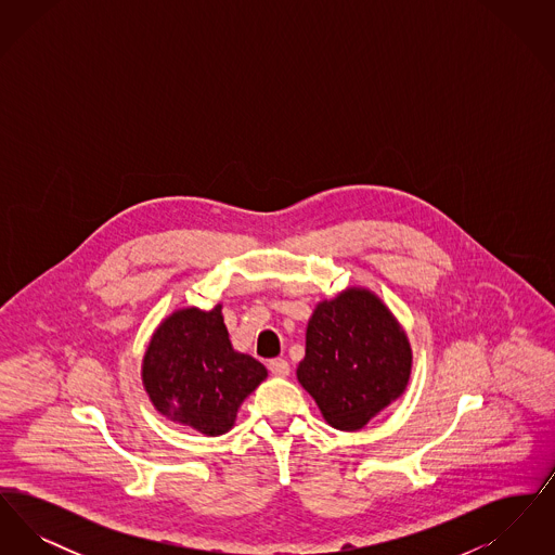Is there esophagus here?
<instances>
[{"label": "esophagus", "mask_w": 555, "mask_h": 555, "mask_svg": "<svg viewBox=\"0 0 555 555\" xmlns=\"http://www.w3.org/2000/svg\"><path fill=\"white\" fill-rule=\"evenodd\" d=\"M268 370L274 374V376H289V362L285 358H274L268 362Z\"/></svg>", "instance_id": "1"}]
</instances>
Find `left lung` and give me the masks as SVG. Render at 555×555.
Here are the masks:
<instances>
[{
    "instance_id": "left-lung-1",
    "label": "left lung",
    "mask_w": 555,
    "mask_h": 555,
    "mask_svg": "<svg viewBox=\"0 0 555 555\" xmlns=\"http://www.w3.org/2000/svg\"><path fill=\"white\" fill-rule=\"evenodd\" d=\"M412 345L385 301L366 287H347L318 301L306 328L299 385L337 430H360L405 393Z\"/></svg>"
}]
</instances>
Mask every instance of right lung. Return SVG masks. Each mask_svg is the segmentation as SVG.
<instances>
[{
	"label": "right lung",
	"mask_w": 555,
	"mask_h": 555,
	"mask_svg": "<svg viewBox=\"0 0 555 555\" xmlns=\"http://www.w3.org/2000/svg\"><path fill=\"white\" fill-rule=\"evenodd\" d=\"M268 376L264 364L237 351L222 318V304L211 310L179 308L154 331L141 380L152 405L170 423L206 437L229 433L241 403Z\"/></svg>",
	"instance_id": "add662e5"
}]
</instances>
